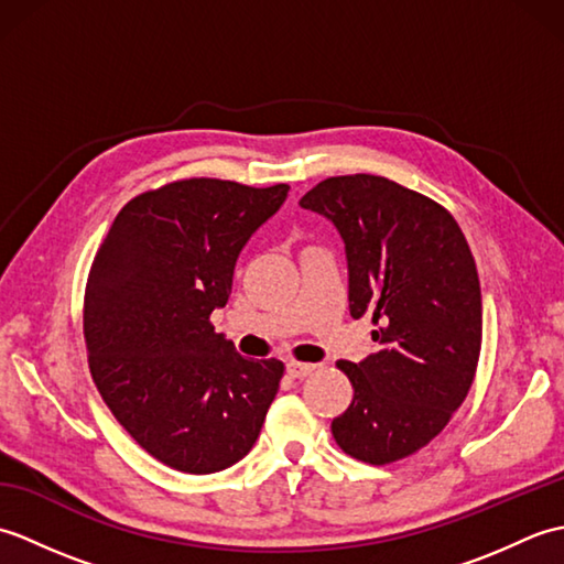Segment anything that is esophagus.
I'll return each mask as SVG.
<instances>
[{
	"label": "esophagus",
	"mask_w": 564,
	"mask_h": 564,
	"mask_svg": "<svg viewBox=\"0 0 564 564\" xmlns=\"http://www.w3.org/2000/svg\"><path fill=\"white\" fill-rule=\"evenodd\" d=\"M313 370H315V366H310V364H295V361L285 364V373H289L293 380H301V378L313 373Z\"/></svg>",
	"instance_id": "1"
}]
</instances>
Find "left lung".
I'll list each match as a JSON object with an SVG mask.
<instances>
[{"instance_id": "1", "label": "left lung", "mask_w": 564, "mask_h": 564, "mask_svg": "<svg viewBox=\"0 0 564 564\" xmlns=\"http://www.w3.org/2000/svg\"><path fill=\"white\" fill-rule=\"evenodd\" d=\"M301 206L337 227L351 317L378 325L376 354L337 364L354 400L332 434L356 460L406 458L441 434L473 386L482 295L470 247L446 208L386 176L325 178Z\"/></svg>"}]
</instances>
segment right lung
<instances>
[{
  "label": "right lung",
  "mask_w": 564,
  "mask_h": 564,
  "mask_svg": "<svg viewBox=\"0 0 564 564\" xmlns=\"http://www.w3.org/2000/svg\"><path fill=\"white\" fill-rule=\"evenodd\" d=\"M289 186L186 178L116 215L94 257L84 337L104 402L152 458L220 473L254 446L283 364L239 356L210 325L230 301L239 251Z\"/></svg>",
  "instance_id": "right-lung-1"
}]
</instances>
